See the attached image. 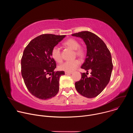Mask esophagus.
I'll return each mask as SVG.
<instances>
[{"instance_id": "34e87169", "label": "esophagus", "mask_w": 133, "mask_h": 133, "mask_svg": "<svg viewBox=\"0 0 133 133\" xmlns=\"http://www.w3.org/2000/svg\"><path fill=\"white\" fill-rule=\"evenodd\" d=\"M65 74H66V75H70V74H71L72 73H71V72H67V71H65Z\"/></svg>"}]
</instances>
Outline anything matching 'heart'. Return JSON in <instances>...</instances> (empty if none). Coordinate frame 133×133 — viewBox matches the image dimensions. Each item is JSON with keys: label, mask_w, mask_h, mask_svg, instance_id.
<instances>
[{"label": "heart", "mask_w": 133, "mask_h": 133, "mask_svg": "<svg viewBox=\"0 0 133 133\" xmlns=\"http://www.w3.org/2000/svg\"><path fill=\"white\" fill-rule=\"evenodd\" d=\"M63 45L73 50L77 57L83 58L85 56V50L84 47L80 46L79 42L74 38H69L65 41ZM52 58L57 63L62 62V57L61 50L57 46L54 47L51 52ZM80 62L78 60L66 62L59 66V69L67 72H72L76 69L79 65Z\"/></svg>", "instance_id": "heart-1"}]
</instances>
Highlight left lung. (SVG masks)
I'll return each mask as SVG.
<instances>
[{
	"mask_svg": "<svg viewBox=\"0 0 133 133\" xmlns=\"http://www.w3.org/2000/svg\"><path fill=\"white\" fill-rule=\"evenodd\" d=\"M80 37L87 47L86 58L81 66L88 72L90 77L82 73L81 79L75 83V88L82 96L87 98L95 97L108 84L112 70L110 52L105 43L96 35L84 31L71 35Z\"/></svg>",
	"mask_w": 133,
	"mask_h": 133,
	"instance_id": "obj_1",
	"label": "left lung"
}]
</instances>
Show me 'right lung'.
Returning a JSON list of instances; mask_svg holds the SVG:
<instances>
[{"instance_id":"1","label":"right lung","mask_w":133,"mask_h":133,"mask_svg":"<svg viewBox=\"0 0 133 133\" xmlns=\"http://www.w3.org/2000/svg\"><path fill=\"white\" fill-rule=\"evenodd\" d=\"M65 36L43 34L31 41L24 49L21 60L22 75L29 91L38 98H51L59 91V78L65 72L54 71L56 63L51 52ZM47 74L51 76L48 78Z\"/></svg>"}]
</instances>
